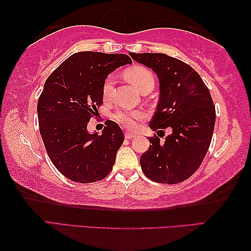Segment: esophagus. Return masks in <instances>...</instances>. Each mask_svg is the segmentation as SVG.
I'll use <instances>...</instances> for the list:
<instances>
[{"instance_id":"esophagus-1","label":"esophagus","mask_w":251,"mask_h":251,"mask_svg":"<svg viewBox=\"0 0 251 251\" xmlns=\"http://www.w3.org/2000/svg\"><path fill=\"white\" fill-rule=\"evenodd\" d=\"M125 137H126V139H132V138H134L135 137V134L134 133H130V132H128V131H126V133H125Z\"/></svg>"}]
</instances>
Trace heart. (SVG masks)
Wrapping results in <instances>:
<instances>
[{
	"instance_id": "heart-1",
	"label": "heart",
	"mask_w": 251,
	"mask_h": 251,
	"mask_svg": "<svg viewBox=\"0 0 251 251\" xmlns=\"http://www.w3.org/2000/svg\"><path fill=\"white\" fill-rule=\"evenodd\" d=\"M125 76L126 79L130 81L140 92L142 90L148 88L152 89L154 85V76L152 75V72L147 68L140 67V65H135V67L126 70ZM113 85L114 77L112 75H109L104 80L103 87H102V92H103V96L105 98H108L111 92H112ZM143 117H145V113H143L142 111L121 110L118 111V112L114 114L113 119L118 123H120L121 126H125L126 128H133L135 121L140 120Z\"/></svg>"
}]
</instances>
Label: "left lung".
Wrapping results in <instances>:
<instances>
[{"label":"left lung","mask_w":251,"mask_h":251,"mask_svg":"<svg viewBox=\"0 0 251 251\" xmlns=\"http://www.w3.org/2000/svg\"><path fill=\"white\" fill-rule=\"evenodd\" d=\"M157 75L159 101L150 129L170 128L164 142L150 138L140 158L142 171L155 182L179 183L194 175L210 146L216 122L212 98L190 65L164 53H130Z\"/></svg>","instance_id":"1"}]
</instances>
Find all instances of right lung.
<instances>
[{"label":"right lung","mask_w":251,"mask_h":251,"mask_svg":"<svg viewBox=\"0 0 251 251\" xmlns=\"http://www.w3.org/2000/svg\"><path fill=\"white\" fill-rule=\"evenodd\" d=\"M131 63L126 54L82 51L69 56L45 81L38 101L40 133L52 163L72 181L96 182L112 170L125 140L121 128L108 120L98 135L87 126L102 104L106 76Z\"/></svg>","instance_id":"right-lung-1"}]
</instances>
